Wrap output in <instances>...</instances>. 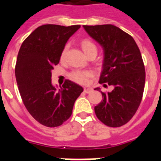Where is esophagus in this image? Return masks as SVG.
Instances as JSON below:
<instances>
[{"label":"esophagus","mask_w":161,"mask_h":161,"mask_svg":"<svg viewBox=\"0 0 161 161\" xmlns=\"http://www.w3.org/2000/svg\"><path fill=\"white\" fill-rule=\"evenodd\" d=\"M92 91H93V88H90V87H84V88H83V92L86 93H90Z\"/></svg>","instance_id":"34e87169"}]
</instances>
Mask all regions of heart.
<instances>
[{
  "label": "heart",
  "mask_w": 161,
  "mask_h": 161,
  "mask_svg": "<svg viewBox=\"0 0 161 161\" xmlns=\"http://www.w3.org/2000/svg\"><path fill=\"white\" fill-rule=\"evenodd\" d=\"M81 47H82V48H83V52L86 53V55H88L90 52L93 51V50L97 51V47H96L95 44L89 39H83V41L81 42ZM67 48H68L67 47H65L63 48L62 54H61V58H64L66 52H67ZM92 75H93V73H92L91 71L76 69V70H73L69 73V78L74 82H76V83L84 84V83H88V78H90Z\"/></svg>",
  "instance_id": "obj_1"
}]
</instances>
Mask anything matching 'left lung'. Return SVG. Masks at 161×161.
I'll return each mask as SVG.
<instances>
[{
  "instance_id": "8db88e82",
  "label": "left lung",
  "mask_w": 161,
  "mask_h": 161,
  "mask_svg": "<svg viewBox=\"0 0 161 161\" xmlns=\"http://www.w3.org/2000/svg\"><path fill=\"white\" fill-rule=\"evenodd\" d=\"M83 28L104 50L99 83L114 88L110 93L101 92L103 99L94 107L95 114L107 126L120 127L132 119L142 100L145 69L140 49L130 34L114 25Z\"/></svg>"
}]
</instances>
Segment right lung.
Masks as SVG:
<instances>
[{
	"label": "right lung",
	"instance_id": "1",
	"mask_svg": "<svg viewBox=\"0 0 161 161\" xmlns=\"http://www.w3.org/2000/svg\"><path fill=\"white\" fill-rule=\"evenodd\" d=\"M80 26L42 25L24 40L19 50L15 74L21 99L30 114L47 127L67 121L83 90L68 79L57 90L51 82V71L59 63L66 42Z\"/></svg>",
	"mask_w": 161,
	"mask_h": 161
}]
</instances>
